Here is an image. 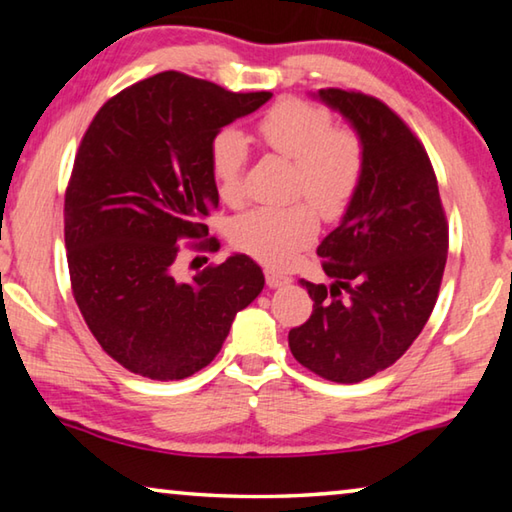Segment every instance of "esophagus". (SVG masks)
<instances>
[{"label":"esophagus","instance_id":"esophagus-1","mask_svg":"<svg viewBox=\"0 0 512 512\" xmlns=\"http://www.w3.org/2000/svg\"><path fill=\"white\" fill-rule=\"evenodd\" d=\"M266 284H268V289H280V287H287V284H291V277L284 273H277V271H273V268H266Z\"/></svg>","mask_w":512,"mask_h":512}]
</instances>
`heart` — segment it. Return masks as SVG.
Instances as JSON below:
<instances>
[{
    "label": "heart",
    "instance_id": "b5f03b06",
    "mask_svg": "<svg viewBox=\"0 0 512 512\" xmlns=\"http://www.w3.org/2000/svg\"><path fill=\"white\" fill-rule=\"evenodd\" d=\"M257 133L268 151L293 160V192L307 196L325 219H339L357 196L366 153L357 133L334 128L325 108L287 99L275 103L259 121ZM248 142L235 128L212 137L210 169L223 201L244 196ZM318 216L305 201L291 205H262L241 214L232 225V239L259 262L284 266L314 241Z\"/></svg>",
    "mask_w": 512,
    "mask_h": 512
}]
</instances>
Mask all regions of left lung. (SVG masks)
<instances>
[{"label": "left lung", "instance_id": "1", "mask_svg": "<svg viewBox=\"0 0 512 512\" xmlns=\"http://www.w3.org/2000/svg\"><path fill=\"white\" fill-rule=\"evenodd\" d=\"M359 135L366 171L318 255L332 284L300 280L314 300L289 332L302 366L336 384H357L402 357L436 305L447 262V221L429 155L409 126L375 97L318 90Z\"/></svg>", "mask_w": 512, "mask_h": 512}]
</instances>
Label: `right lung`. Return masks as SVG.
<instances>
[{
    "mask_svg": "<svg viewBox=\"0 0 512 512\" xmlns=\"http://www.w3.org/2000/svg\"><path fill=\"white\" fill-rule=\"evenodd\" d=\"M271 97L162 72L103 103L83 135L65 194L72 291L94 339L135 375L205 368L264 289L262 268L241 253L189 282L176 268L178 241L205 237L219 207L212 137Z\"/></svg>",
    "mask_w": 512,
    "mask_h": 512,
    "instance_id": "1",
    "label": "right lung"
}]
</instances>
